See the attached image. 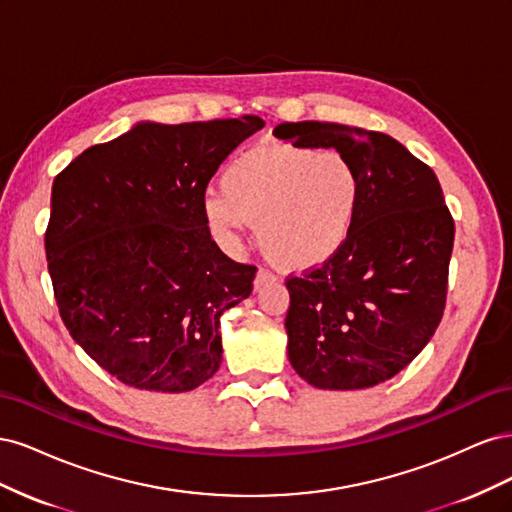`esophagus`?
I'll return each instance as SVG.
<instances>
[{
  "label": "esophagus",
  "instance_id": "1",
  "mask_svg": "<svg viewBox=\"0 0 512 512\" xmlns=\"http://www.w3.org/2000/svg\"><path fill=\"white\" fill-rule=\"evenodd\" d=\"M271 277H273V275H271L269 271H265V269H260V271L256 273V280H254V288H256V290H260L262 286H265V284H267V282L271 280Z\"/></svg>",
  "mask_w": 512,
  "mask_h": 512
}]
</instances>
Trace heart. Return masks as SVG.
Wrapping results in <instances>:
<instances>
[{
    "label": "heart",
    "mask_w": 512,
    "mask_h": 512,
    "mask_svg": "<svg viewBox=\"0 0 512 512\" xmlns=\"http://www.w3.org/2000/svg\"><path fill=\"white\" fill-rule=\"evenodd\" d=\"M361 209V177L342 153L262 141L232 160L224 188L203 198L207 224L224 241L258 226L262 252L286 271L327 265L348 243Z\"/></svg>",
    "instance_id": "1"
}]
</instances>
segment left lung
I'll return each instance as SVG.
<instances>
[{"label":"left lung","mask_w":512,"mask_h":512,"mask_svg":"<svg viewBox=\"0 0 512 512\" xmlns=\"http://www.w3.org/2000/svg\"><path fill=\"white\" fill-rule=\"evenodd\" d=\"M277 138L337 149L361 177L354 230L327 265L290 277L288 359L316 389L391 380L444 314L455 224L433 170L382 132L339 123H282Z\"/></svg>","instance_id":"obj_1"}]
</instances>
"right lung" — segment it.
Here are the masks:
<instances>
[{
	"mask_svg": "<svg viewBox=\"0 0 512 512\" xmlns=\"http://www.w3.org/2000/svg\"><path fill=\"white\" fill-rule=\"evenodd\" d=\"M265 121H141L55 177L44 247L72 339L141 391L185 393L222 363L220 316L250 297L256 267L211 239L205 190Z\"/></svg>",
	"mask_w": 512,
	"mask_h": 512,
	"instance_id": "1",
	"label": "right lung"
}]
</instances>
